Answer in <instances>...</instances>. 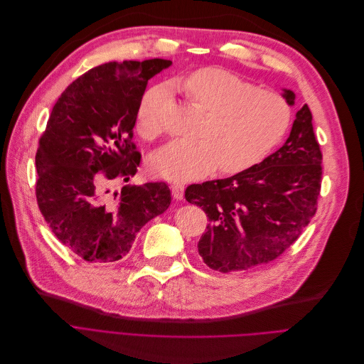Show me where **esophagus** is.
Segmentation results:
<instances>
[{"label":"esophagus","instance_id":"esophagus-1","mask_svg":"<svg viewBox=\"0 0 364 364\" xmlns=\"http://www.w3.org/2000/svg\"><path fill=\"white\" fill-rule=\"evenodd\" d=\"M183 189L185 186L182 183H173L171 185V194L176 200H182L183 198Z\"/></svg>","mask_w":364,"mask_h":364}]
</instances>
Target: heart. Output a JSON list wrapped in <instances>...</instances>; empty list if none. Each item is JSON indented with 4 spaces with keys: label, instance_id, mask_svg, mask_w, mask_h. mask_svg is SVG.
<instances>
[{
    "label": "heart",
    "instance_id": "b5f03b06",
    "mask_svg": "<svg viewBox=\"0 0 364 364\" xmlns=\"http://www.w3.org/2000/svg\"><path fill=\"white\" fill-rule=\"evenodd\" d=\"M186 97L207 114L196 142H171L152 155L157 175L191 181L213 173L235 175L261 163L280 144L290 124L289 103L219 68H204L181 81ZM164 89L148 92L137 111V130L145 137L164 132Z\"/></svg>",
    "mask_w": 364,
    "mask_h": 364
}]
</instances>
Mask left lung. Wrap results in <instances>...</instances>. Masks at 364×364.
Returning a JSON list of instances; mask_svg holds the SVG:
<instances>
[{"label":"left lung","instance_id":"obj_1","mask_svg":"<svg viewBox=\"0 0 364 364\" xmlns=\"http://www.w3.org/2000/svg\"><path fill=\"white\" fill-rule=\"evenodd\" d=\"M283 92L293 105L295 93ZM321 160L305 103L284 145L264 161L227 179L189 185L186 201L210 222L198 241L204 264L219 272L245 271L284 253L316 215Z\"/></svg>","mask_w":364,"mask_h":364}]
</instances>
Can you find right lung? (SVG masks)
<instances>
[{
	"label": "right lung",
	"mask_w": 364,
	"mask_h": 364,
	"mask_svg": "<svg viewBox=\"0 0 364 364\" xmlns=\"http://www.w3.org/2000/svg\"><path fill=\"white\" fill-rule=\"evenodd\" d=\"M166 59L103 63L82 74L55 103L36 155L40 212L63 246L87 262H115L132 249L146 222L171 201L166 182H114L136 175L141 152L133 142L148 80Z\"/></svg>",
	"instance_id": "1"
}]
</instances>
